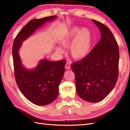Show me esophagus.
Wrapping results in <instances>:
<instances>
[{"label": "esophagus", "instance_id": "obj_1", "mask_svg": "<svg viewBox=\"0 0 130 130\" xmlns=\"http://www.w3.org/2000/svg\"><path fill=\"white\" fill-rule=\"evenodd\" d=\"M65 68L66 69L69 70V69L71 68V66H70V64L68 63H67L66 64V66H65Z\"/></svg>", "mask_w": 130, "mask_h": 130}]
</instances>
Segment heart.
Masks as SVG:
<instances>
[{"mask_svg": "<svg viewBox=\"0 0 130 130\" xmlns=\"http://www.w3.org/2000/svg\"><path fill=\"white\" fill-rule=\"evenodd\" d=\"M92 33L87 27L81 28L77 25H74L60 36L58 42L63 47L69 46L71 56L76 60H81L89 54L93 45ZM56 52L62 54L63 49L60 46H56Z\"/></svg>", "mask_w": 130, "mask_h": 130, "instance_id": "obj_1", "label": "heart"}]
</instances>
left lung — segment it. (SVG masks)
Wrapping results in <instances>:
<instances>
[{"mask_svg":"<svg viewBox=\"0 0 130 130\" xmlns=\"http://www.w3.org/2000/svg\"><path fill=\"white\" fill-rule=\"evenodd\" d=\"M99 29L101 38L88 55L73 63L77 95L90 103H98L107 96L118 77V45L108 27L92 20Z\"/></svg>","mask_w":130,"mask_h":130,"instance_id":"1","label":"left lung"}]
</instances>
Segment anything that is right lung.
Returning a JSON list of instances; mask_svg holds the SVG:
<instances>
[{"instance_id":"right-lung-1","label":"right lung","mask_w":130,"mask_h":130,"mask_svg":"<svg viewBox=\"0 0 130 130\" xmlns=\"http://www.w3.org/2000/svg\"><path fill=\"white\" fill-rule=\"evenodd\" d=\"M57 18L56 15L29 21L19 31L13 42L12 56L14 76L22 93L31 103L39 106L52 103L58 95V87L64 74L66 61L42 60L32 69L22 64L19 50L23 41L32 35L46 22Z\"/></svg>"}]
</instances>
